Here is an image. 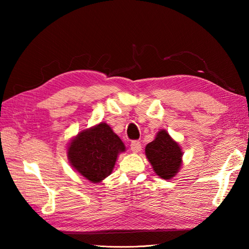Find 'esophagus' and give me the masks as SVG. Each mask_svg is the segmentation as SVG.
Wrapping results in <instances>:
<instances>
[{
	"mask_svg": "<svg viewBox=\"0 0 249 249\" xmlns=\"http://www.w3.org/2000/svg\"><path fill=\"white\" fill-rule=\"evenodd\" d=\"M130 150L133 151L134 153L140 152V150H141V143H140V142L137 141V140L131 141L130 142Z\"/></svg>",
	"mask_w": 249,
	"mask_h": 249,
	"instance_id": "34e87169",
	"label": "esophagus"
}]
</instances>
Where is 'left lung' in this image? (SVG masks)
<instances>
[{"mask_svg":"<svg viewBox=\"0 0 249 249\" xmlns=\"http://www.w3.org/2000/svg\"><path fill=\"white\" fill-rule=\"evenodd\" d=\"M145 155L158 177L172 178L182 166L183 152L166 130H160L155 139L145 146Z\"/></svg>","mask_w":249,"mask_h":249,"instance_id":"8db88e82","label":"left lung"}]
</instances>
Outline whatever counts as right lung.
<instances>
[{"label":"right lung","mask_w":249,"mask_h":249,"mask_svg":"<svg viewBox=\"0 0 249 249\" xmlns=\"http://www.w3.org/2000/svg\"><path fill=\"white\" fill-rule=\"evenodd\" d=\"M125 145L110 126L99 123L82 130L73 138L67 150L71 167L92 183H99L112 172L118 155Z\"/></svg>","instance_id":"obj_1"}]
</instances>
